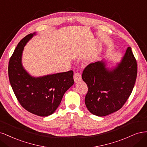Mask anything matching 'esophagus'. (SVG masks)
<instances>
[{"label": "esophagus", "mask_w": 147, "mask_h": 147, "mask_svg": "<svg viewBox=\"0 0 147 147\" xmlns=\"http://www.w3.org/2000/svg\"><path fill=\"white\" fill-rule=\"evenodd\" d=\"M82 79L81 75L79 73H75L74 74V80L75 82H78Z\"/></svg>", "instance_id": "esophagus-1"}]
</instances>
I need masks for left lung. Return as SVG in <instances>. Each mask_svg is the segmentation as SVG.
<instances>
[{
	"label": "left lung",
	"mask_w": 147,
	"mask_h": 147,
	"mask_svg": "<svg viewBox=\"0 0 147 147\" xmlns=\"http://www.w3.org/2000/svg\"><path fill=\"white\" fill-rule=\"evenodd\" d=\"M101 60L89 64L82 78L88 87L85 103L93 115L104 117L121 109L133 90L137 73L131 48H127L120 62L113 68Z\"/></svg>",
	"instance_id": "8db88e82"
}]
</instances>
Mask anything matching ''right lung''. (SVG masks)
<instances>
[{
	"mask_svg": "<svg viewBox=\"0 0 147 147\" xmlns=\"http://www.w3.org/2000/svg\"><path fill=\"white\" fill-rule=\"evenodd\" d=\"M35 35L29 34L18 43L9 61L8 77L21 105L35 115L47 117L55 111L65 93L74 84L73 71L40 77L28 73L22 65V55L25 46Z\"/></svg>",
	"mask_w": 147,
	"mask_h": 147,
	"instance_id": "add662e5",
	"label": "right lung"
}]
</instances>
